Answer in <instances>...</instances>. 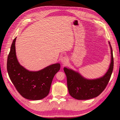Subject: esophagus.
Returning a JSON list of instances; mask_svg holds the SVG:
<instances>
[{"label":"esophagus","instance_id":"obj_1","mask_svg":"<svg viewBox=\"0 0 120 120\" xmlns=\"http://www.w3.org/2000/svg\"><path fill=\"white\" fill-rule=\"evenodd\" d=\"M61 63L63 64H65L68 62V58L67 57V56H64L61 58Z\"/></svg>","mask_w":120,"mask_h":120}]
</instances>
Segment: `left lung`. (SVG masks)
Wrapping results in <instances>:
<instances>
[{"mask_svg": "<svg viewBox=\"0 0 120 120\" xmlns=\"http://www.w3.org/2000/svg\"><path fill=\"white\" fill-rule=\"evenodd\" d=\"M109 43L111 50V62L107 71L102 77L88 79L78 72L66 67L64 68L69 93L73 98L78 100L90 99L97 97L105 89L111 77L113 68L112 50L110 42Z\"/></svg>", "mask_w": 120, "mask_h": 120, "instance_id": "8db88e82", "label": "left lung"}]
</instances>
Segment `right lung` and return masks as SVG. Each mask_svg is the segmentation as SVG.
<instances>
[{
	"instance_id": "add662e5",
	"label": "right lung",
	"mask_w": 120,
	"mask_h": 120,
	"mask_svg": "<svg viewBox=\"0 0 120 120\" xmlns=\"http://www.w3.org/2000/svg\"><path fill=\"white\" fill-rule=\"evenodd\" d=\"M12 43L8 57L7 70L11 82L22 96L32 100H41L49 94L55 75L60 64H52L38 71H31L21 65L17 60L15 42Z\"/></svg>"
}]
</instances>
